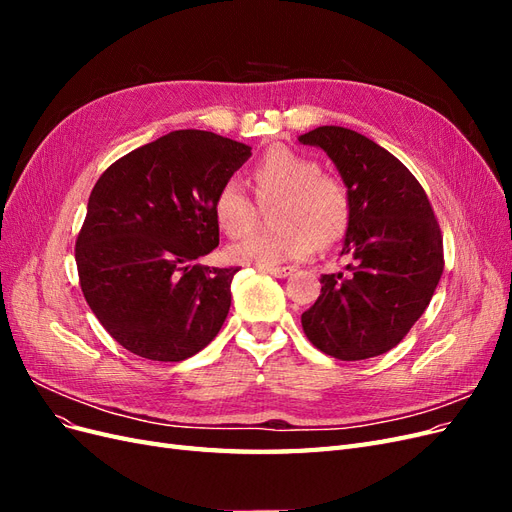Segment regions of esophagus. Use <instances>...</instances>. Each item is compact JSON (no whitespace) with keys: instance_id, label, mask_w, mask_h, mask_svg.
I'll return each mask as SVG.
<instances>
[{"instance_id":"obj_1","label":"esophagus","mask_w":512,"mask_h":512,"mask_svg":"<svg viewBox=\"0 0 512 512\" xmlns=\"http://www.w3.org/2000/svg\"><path fill=\"white\" fill-rule=\"evenodd\" d=\"M262 271H267V273H271L275 277H288L294 269L292 267H265Z\"/></svg>"}]
</instances>
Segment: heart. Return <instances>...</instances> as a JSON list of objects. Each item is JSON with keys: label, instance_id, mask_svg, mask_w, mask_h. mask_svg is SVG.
I'll list each match as a JSON object with an SVG mask.
<instances>
[{"label": "heart", "instance_id": "b5f03b06", "mask_svg": "<svg viewBox=\"0 0 512 512\" xmlns=\"http://www.w3.org/2000/svg\"><path fill=\"white\" fill-rule=\"evenodd\" d=\"M258 198H277L271 232H252L230 245L228 256L241 265L275 267L297 260L314 245H331L346 235L352 218L348 183L322 173L320 162L290 147H271L252 168ZM220 228L237 237L254 222V203L237 179H226L213 198Z\"/></svg>", "mask_w": 512, "mask_h": 512}]
</instances>
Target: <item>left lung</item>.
Returning a JSON list of instances; mask_svg holds the SVG:
<instances>
[{"label": "left lung", "mask_w": 512, "mask_h": 512, "mask_svg": "<svg viewBox=\"0 0 512 512\" xmlns=\"http://www.w3.org/2000/svg\"><path fill=\"white\" fill-rule=\"evenodd\" d=\"M299 141L327 151L352 194L342 250L348 273L320 277L303 331L339 361L371 359L408 335L436 292L444 271L440 224L423 185L367 136L320 126Z\"/></svg>", "instance_id": "left-lung-1"}]
</instances>
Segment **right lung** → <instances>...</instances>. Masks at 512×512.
<instances>
[{"label": "right lung", "mask_w": 512, "mask_h": 512, "mask_svg": "<svg viewBox=\"0 0 512 512\" xmlns=\"http://www.w3.org/2000/svg\"><path fill=\"white\" fill-rule=\"evenodd\" d=\"M250 156L220 134L175 130L96 181L74 256L85 301L117 344L179 363L218 335L239 267L194 260L220 245L215 192Z\"/></svg>", "instance_id": "add662e5"}]
</instances>
